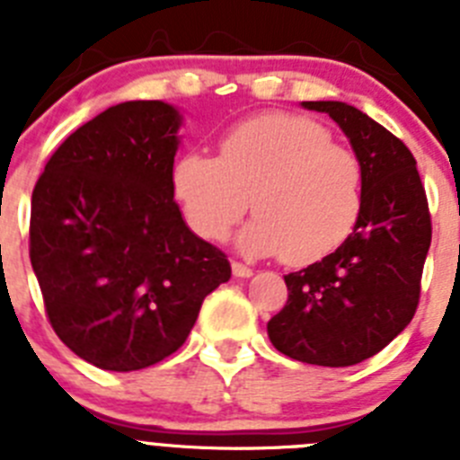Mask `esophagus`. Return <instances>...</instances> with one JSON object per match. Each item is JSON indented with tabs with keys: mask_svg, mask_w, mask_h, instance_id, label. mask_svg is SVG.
<instances>
[{
	"mask_svg": "<svg viewBox=\"0 0 460 460\" xmlns=\"http://www.w3.org/2000/svg\"><path fill=\"white\" fill-rule=\"evenodd\" d=\"M233 274L239 276V279H249V276H253V270H251V267H246V265H242V262H237V260H234V262H233Z\"/></svg>",
	"mask_w": 460,
	"mask_h": 460,
	"instance_id": "1",
	"label": "esophagus"
}]
</instances>
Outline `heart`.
Masks as SVG:
<instances>
[{
  "mask_svg": "<svg viewBox=\"0 0 460 460\" xmlns=\"http://www.w3.org/2000/svg\"><path fill=\"white\" fill-rule=\"evenodd\" d=\"M364 164L332 142L318 121L267 112L221 137L218 158L189 152L170 172L174 200L198 237L218 242L251 209L239 237L251 255H279L295 267L334 253L364 207Z\"/></svg>",
  "mask_w": 460,
  "mask_h": 460,
  "instance_id": "heart-1",
  "label": "heart"
}]
</instances>
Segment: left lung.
<instances>
[{"mask_svg":"<svg viewBox=\"0 0 460 460\" xmlns=\"http://www.w3.org/2000/svg\"><path fill=\"white\" fill-rule=\"evenodd\" d=\"M327 112L359 154L367 181L355 230L334 253L283 276L288 302L267 323L283 355L315 367H352L389 345L420 306L430 211L405 142L341 101H304Z\"/></svg>","mask_w":460,"mask_h":460,"instance_id":"1","label":"left lung"}]
</instances>
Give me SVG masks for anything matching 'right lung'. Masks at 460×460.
Returning <instances> with one entry per match:
<instances>
[{
	"label": "right lung",
	"instance_id": "add662e5",
	"mask_svg": "<svg viewBox=\"0 0 460 460\" xmlns=\"http://www.w3.org/2000/svg\"><path fill=\"white\" fill-rule=\"evenodd\" d=\"M177 128L164 101L112 105L57 147L31 193L30 260L48 323L103 371L180 350L205 296L233 274L174 202Z\"/></svg>",
	"mask_w": 460,
	"mask_h": 460
}]
</instances>
